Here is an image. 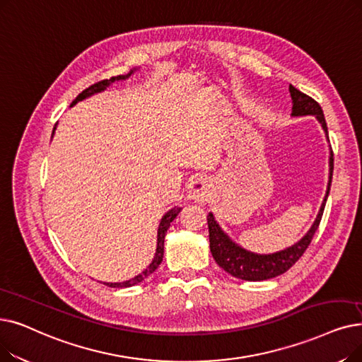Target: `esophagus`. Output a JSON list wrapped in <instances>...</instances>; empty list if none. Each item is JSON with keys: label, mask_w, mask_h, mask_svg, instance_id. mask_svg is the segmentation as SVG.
<instances>
[{"label": "esophagus", "mask_w": 362, "mask_h": 362, "mask_svg": "<svg viewBox=\"0 0 362 362\" xmlns=\"http://www.w3.org/2000/svg\"><path fill=\"white\" fill-rule=\"evenodd\" d=\"M211 189V183L206 177H195L189 183V192H187V198L195 202H204L207 201Z\"/></svg>", "instance_id": "34e87169"}]
</instances>
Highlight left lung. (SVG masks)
<instances>
[{"label": "left lung", "instance_id": "1", "mask_svg": "<svg viewBox=\"0 0 362 362\" xmlns=\"http://www.w3.org/2000/svg\"><path fill=\"white\" fill-rule=\"evenodd\" d=\"M288 90L293 100L291 115L293 117H305V115L317 117L328 139L327 122H325L324 112L320 103L317 100H313L312 98H309L308 94L298 91L293 86H290ZM333 167H334V156L332 151L329 152V177H328L327 192L315 222H313V225L310 226V229L306 232V235L300 241L286 250L276 251V253L257 255V253H251V251L240 247L238 244H235L222 230V228L218 226L213 213H209L207 223H209V237H210V251L216 263L232 276L245 279V281H264L287 272L291 266L303 256L308 245L313 238V235H315L320 226L325 202L329 194V186H332Z\"/></svg>", "mask_w": 362, "mask_h": 362}]
</instances>
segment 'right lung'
Wrapping results in <instances>:
<instances>
[{
    "label": "right lung",
    "instance_id": "add662e5",
    "mask_svg": "<svg viewBox=\"0 0 362 362\" xmlns=\"http://www.w3.org/2000/svg\"><path fill=\"white\" fill-rule=\"evenodd\" d=\"M132 74H133V71H130L127 75L112 76V78H109V80H103V81H99V83H96V84L90 86V87L86 88L83 93L78 94L76 99L71 103V106H74L75 103H78V102H81V100H84V99L93 96V94L103 91L106 87H109V86H111V84L115 83V81L125 80V78H129ZM54 130H56V125H54V129H53V133H54ZM180 210H182V207L171 209V210H168V211L164 214V217L161 218L160 226H158V240H156V253H155V256H153L152 263L148 266V268H146L142 274H139L137 276H134V278H132V279H129V281H124V282H103V284L107 286V287H114V288L132 287V286L139 284V282H142L144 279H146L149 275H152V274L155 272V269L160 266V263L163 262V256H164V238H165L167 229L170 228V223L173 222V220H175L176 216L180 213Z\"/></svg>",
    "mask_w": 362,
    "mask_h": 362
}]
</instances>
